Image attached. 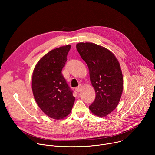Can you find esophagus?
Instances as JSON below:
<instances>
[{
    "label": "esophagus",
    "instance_id": "obj_1",
    "mask_svg": "<svg viewBox=\"0 0 155 155\" xmlns=\"http://www.w3.org/2000/svg\"><path fill=\"white\" fill-rule=\"evenodd\" d=\"M82 86L81 85H80L78 87H77L75 88V91H76L77 92H79L81 90H82Z\"/></svg>",
    "mask_w": 155,
    "mask_h": 155
}]
</instances>
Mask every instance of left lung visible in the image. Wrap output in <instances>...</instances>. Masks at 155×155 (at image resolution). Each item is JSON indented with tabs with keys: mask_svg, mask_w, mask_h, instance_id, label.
Returning <instances> with one entry per match:
<instances>
[{
	"mask_svg": "<svg viewBox=\"0 0 155 155\" xmlns=\"http://www.w3.org/2000/svg\"><path fill=\"white\" fill-rule=\"evenodd\" d=\"M77 51L85 61L96 96L89 106L94 114L104 117L114 110L123 89V77L119 63L107 49L92 43H80Z\"/></svg>",
	"mask_w": 155,
	"mask_h": 155,
	"instance_id": "obj_1",
	"label": "left lung"
}]
</instances>
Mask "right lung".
<instances>
[{
	"label": "right lung",
	"instance_id": "1",
	"mask_svg": "<svg viewBox=\"0 0 155 155\" xmlns=\"http://www.w3.org/2000/svg\"><path fill=\"white\" fill-rule=\"evenodd\" d=\"M70 48L67 45L48 52L38 62L32 73L35 99L45 114L54 119L67 116L75 102L73 91L61 73Z\"/></svg>",
	"mask_w": 155,
	"mask_h": 155
}]
</instances>
